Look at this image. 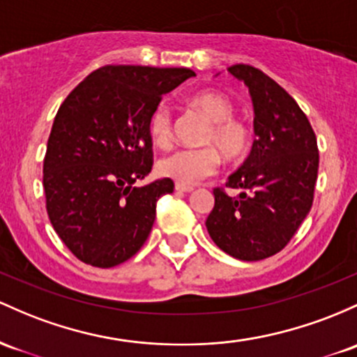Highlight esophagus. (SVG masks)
<instances>
[{"label":"esophagus","instance_id":"obj_1","mask_svg":"<svg viewBox=\"0 0 357 357\" xmlns=\"http://www.w3.org/2000/svg\"><path fill=\"white\" fill-rule=\"evenodd\" d=\"M176 191L178 193H191L193 191V186H186V185H179V183H176Z\"/></svg>","mask_w":357,"mask_h":357}]
</instances>
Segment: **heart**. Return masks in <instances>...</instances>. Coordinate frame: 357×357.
<instances>
[{
	"mask_svg": "<svg viewBox=\"0 0 357 357\" xmlns=\"http://www.w3.org/2000/svg\"><path fill=\"white\" fill-rule=\"evenodd\" d=\"M211 128L205 137V144L211 147L181 149L166 155L158 162V172L179 185H198L215 174L220 164V155L229 162H236L248 154L250 147V130L244 121L234 119L232 101L218 93H199L191 100ZM149 135L154 146L166 149L172 140V120L169 109L159 107L149 119Z\"/></svg>",
	"mask_w": 357,
	"mask_h": 357,
	"instance_id": "b5f03b06",
	"label": "heart"
}]
</instances>
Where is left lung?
Returning <instances> with one entry per match:
<instances>
[{
	"label": "left lung",
	"instance_id": "8db88e82",
	"mask_svg": "<svg viewBox=\"0 0 357 357\" xmlns=\"http://www.w3.org/2000/svg\"><path fill=\"white\" fill-rule=\"evenodd\" d=\"M249 88L254 105L252 151L227 186L237 198L213 190L215 205L205 225L223 252L261 261L280 252L312 208L319 172L317 137L295 100L252 66L227 69Z\"/></svg>",
	"mask_w": 357,
	"mask_h": 357
}]
</instances>
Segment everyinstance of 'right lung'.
Here are the masks:
<instances>
[{
    "mask_svg": "<svg viewBox=\"0 0 357 357\" xmlns=\"http://www.w3.org/2000/svg\"><path fill=\"white\" fill-rule=\"evenodd\" d=\"M195 73L105 66L59 108L47 142L44 190L57 236L79 261L113 268L144 245L169 178L135 186L152 169L149 119L160 96Z\"/></svg>",
    "mask_w": 357,
    "mask_h": 357,
    "instance_id": "1",
    "label": "right lung"
}]
</instances>
